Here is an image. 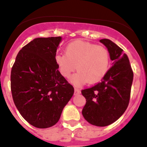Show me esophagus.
Wrapping results in <instances>:
<instances>
[{
  "label": "esophagus",
  "mask_w": 147,
  "mask_h": 147,
  "mask_svg": "<svg viewBox=\"0 0 147 147\" xmlns=\"http://www.w3.org/2000/svg\"><path fill=\"white\" fill-rule=\"evenodd\" d=\"M80 93H81V91H80V89H78V88H74V95L80 94Z\"/></svg>",
  "instance_id": "1"
}]
</instances>
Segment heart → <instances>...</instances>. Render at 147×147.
Returning a JSON list of instances; mask_svg holds the SVG:
<instances>
[{"instance_id": "heart-1", "label": "heart", "mask_w": 147, "mask_h": 147, "mask_svg": "<svg viewBox=\"0 0 147 147\" xmlns=\"http://www.w3.org/2000/svg\"><path fill=\"white\" fill-rule=\"evenodd\" d=\"M110 62V54L106 48L81 40L70 42L65 54L55 56L56 64L64 77H69L76 66L78 71L71 78L76 86L101 81L108 72Z\"/></svg>"}]
</instances>
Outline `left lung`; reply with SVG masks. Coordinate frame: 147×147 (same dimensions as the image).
I'll list each match as a JSON object with an SVG mask.
<instances>
[{"instance_id": "1", "label": "left lung", "mask_w": 147, "mask_h": 147, "mask_svg": "<svg viewBox=\"0 0 147 147\" xmlns=\"http://www.w3.org/2000/svg\"><path fill=\"white\" fill-rule=\"evenodd\" d=\"M99 41L107 49L113 66L100 82L82 90L86 99L82 113L90 124L105 127L117 121L127 110L133 72L129 58L120 47L108 39Z\"/></svg>"}]
</instances>
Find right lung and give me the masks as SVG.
<instances>
[{"mask_svg":"<svg viewBox=\"0 0 147 147\" xmlns=\"http://www.w3.org/2000/svg\"><path fill=\"white\" fill-rule=\"evenodd\" d=\"M61 41V37L34 39L19 51L11 68L14 103L23 119L37 128L57 124L74 93L55 62Z\"/></svg>","mask_w":147,"mask_h":147,"instance_id":"1","label":"right lung"}]
</instances>
